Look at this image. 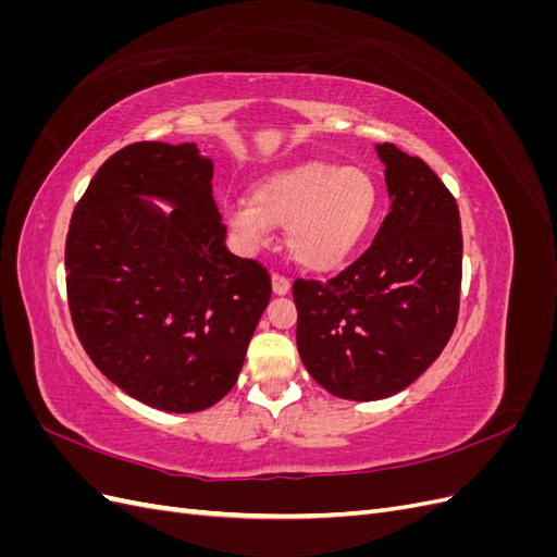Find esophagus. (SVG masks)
I'll use <instances>...</instances> for the list:
<instances>
[{
  "mask_svg": "<svg viewBox=\"0 0 557 557\" xmlns=\"http://www.w3.org/2000/svg\"><path fill=\"white\" fill-rule=\"evenodd\" d=\"M272 290H274V295H288L290 293V281L285 278V276H281V274H274L272 276Z\"/></svg>",
  "mask_w": 557,
  "mask_h": 557,
  "instance_id": "34e87169",
  "label": "esophagus"
}]
</instances>
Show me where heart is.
<instances>
[{
    "instance_id": "1",
    "label": "heart",
    "mask_w": 557,
    "mask_h": 557,
    "mask_svg": "<svg viewBox=\"0 0 557 557\" xmlns=\"http://www.w3.org/2000/svg\"><path fill=\"white\" fill-rule=\"evenodd\" d=\"M379 209V188L360 166L305 162L264 176L250 199L232 201L225 223L244 250L285 227L290 256L311 272H336L360 250Z\"/></svg>"
}]
</instances>
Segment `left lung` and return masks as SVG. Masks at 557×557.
<instances>
[{
    "instance_id": "left-lung-1",
    "label": "left lung",
    "mask_w": 557,
    "mask_h": 557,
    "mask_svg": "<svg viewBox=\"0 0 557 557\" xmlns=\"http://www.w3.org/2000/svg\"><path fill=\"white\" fill-rule=\"evenodd\" d=\"M391 213L367 252L327 283L295 281L297 350L327 393L376 401L440 358L460 307L462 232L453 195L430 166L376 144Z\"/></svg>"
}]
</instances>
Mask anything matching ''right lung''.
I'll list each match as a JSON object with an SVG mask.
<instances>
[{
	"instance_id": "obj_1",
	"label": "right lung",
	"mask_w": 557,
	"mask_h": 557,
	"mask_svg": "<svg viewBox=\"0 0 557 557\" xmlns=\"http://www.w3.org/2000/svg\"><path fill=\"white\" fill-rule=\"evenodd\" d=\"M211 178L197 144L125 146L99 166L66 234L78 342L113 385L170 413L232 391L272 297L264 269L227 250Z\"/></svg>"
}]
</instances>
